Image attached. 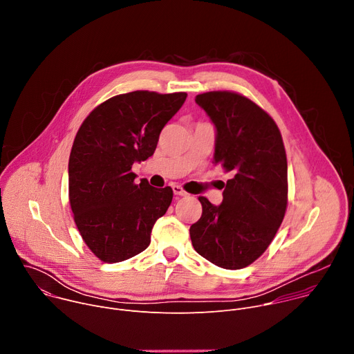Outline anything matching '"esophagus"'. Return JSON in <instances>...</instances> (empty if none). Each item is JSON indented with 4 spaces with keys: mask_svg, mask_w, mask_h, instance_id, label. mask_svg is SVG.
Listing matches in <instances>:
<instances>
[{
    "mask_svg": "<svg viewBox=\"0 0 354 354\" xmlns=\"http://www.w3.org/2000/svg\"><path fill=\"white\" fill-rule=\"evenodd\" d=\"M172 190H174V193H175L176 196H187V193H186L179 185H174V186H172Z\"/></svg>",
    "mask_w": 354,
    "mask_h": 354,
    "instance_id": "esophagus-1",
    "label": "esophagus"
}]
</instances>
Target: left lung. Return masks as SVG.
Returning a JSON list of instances; mask_svg holds the SVG:
<instances>
[{
  "instance_id": "8db88e82",
  "label": "left lung",
  "mask_w": 354,
  "mask_h": 354,
  "mask_svg": "<svg viewBox=\"0 0 354 354\" xmlns=\"http://www.w3.org/2000/svg\"><path fill=\"white\" fill-rule=\"evenodd\" d=\"M216 127L214 164L232 172L220 206L198 197L203 213L190 227L194 250L230 270L255 262L270 245L287 207V158L274 120L228 91L196 96Z\"/></svg>"
}]
</instances>
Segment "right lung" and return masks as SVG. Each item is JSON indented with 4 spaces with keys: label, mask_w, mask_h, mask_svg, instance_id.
Wrapping results in <instances>:
<instances>
[{
    "label": "right lung",
    "mask_w": 354,
    "mask_h": 354,
    "mask_svg": "<svg viewBox=\"0 0 354 354\" xmlns=\"http://www.w3.org/2000/svg\"><path fill=\"white\" fill-rule=\"evenodd\" d=\"M187 93L134 91L95 108L81 124L68 161V194L77 228L105 263L147 249L156 221L172 201L169 186L136 183L134 162L154 154L160 133Z\"/></svg>",
    "instance_id": "add662e5"
}]
</instances>
